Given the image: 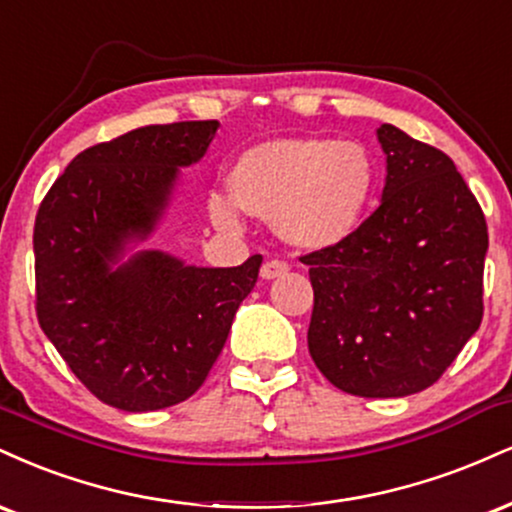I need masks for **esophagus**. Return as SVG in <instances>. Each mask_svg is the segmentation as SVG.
<instances>
[{
    "label": "esophagus",
    "mask_w": 512,
    "mask_h": 512,
    "mask_svg": "<svg viewBox=\"0 0 512 512\" xmlns=\"http://www.w3.org/2000/svg\"><path fill=\"white\" fill-rule=\"evenodd\" d=\"M290 266H287L285 261H278V258H270L261 266V278L263 280H273V278H280V275H285Z\"/></svg>",
    "instance_id": "1"
}]
</instances>
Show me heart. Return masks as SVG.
<instances>
[{
	"label": "heart",
	"mask_w": 512,
	"mask_h": 512,
	"mask_svg": "<svg viewBox=\"0 0 512 512\" xmlns=\"http://www.w3.org/2000/svg\"><path fill=\"white\" fill-rule=\"evenodd\" d=\"M374 162L364 146L330 138H278L249 148L234 162L230 194L239 208L273 220L285 242L330 249L362 222L374 194ZM210 218L234 230L230 198H210Z\"/></svg>",
	"instance_id": "b5f03b06"
}]
</instances>
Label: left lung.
<instances>
[{
  "instance_id": "obj_1",
  "label": "left lung",
  "mask_w": 512,
  "mask_h": 512,
  "mask_svg": "<svg viewBox=\"0 0 512 512\" xmlns=\"http://www.w3.org/2000/svg\"><path fill=\"white\" fill-rule=\"evenodd\" d=\"M381 206L345 242L306 254L314 287L309 352L359 398H405L434 386L484 316L489 232L477 198L443 150L398 126Z\"/></svg>"
}]
</instances>
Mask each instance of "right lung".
Returning <instances> with one entry per match:
<instances>
[{"label": "right lung", "instance_id": "right-lung-1", "mask_svg": "<svg viewBox=\"0 0 512 512\" xmlns=\"http://www.w3.org/2000/svg\"><path fill=\"white\" fill-rule=\"evenodd\" d=\"M218 122L150 124L86 148L35 215V311L78 381L124 412L172 407L196 393L254 290L261 256L196 268L138 251L170 203L179 167L206 155Z\"/></svg>", "mask_w": 512, "mask_h": 512}]
</instances>
